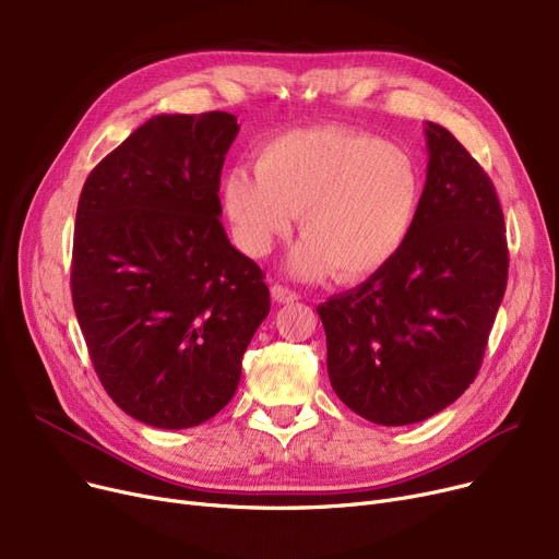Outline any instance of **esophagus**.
Wrapping results in <instances>:
<instances>
[{
  "instance_id": "obj_1",
  "label": "esophagus",
  "mask_w": 559,
  "mask_h": 559,
  "mask_svg": "<svg viewBox=\"0 0 559 559\" xmlns=\"http://www.w3.org/2000/svg\"><path fill=\"white\" fill-rule=\"evenodd\" d=\"M272 297H274L276 304H295L299 299V295H297L295 289H289V287L278 285V283L272 285Z\"/></svg>"
}]
</instances>
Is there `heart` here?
Returning a JSON list of instances; mask_svg holds the SVG:
<instances>
[{
    "label": "heart",
    "instance_id": "obj_1",
    "mask_svg": "<svg viewBox=\"0 0 559 559\" xmlns=\"http://www.w3.org/2000/svg\"><path fill=\"white\" fill-rule=\"evenodd\" d=\"M424 181L403 146L346 127L287 131L262 146L255 171L233 167L222 205L238 247L267 255L299 213L304 238L287 260L299 278L333 270L360 281L388 264L413 230Z\"/></svg>",
    "mask_w": 559,
    "mask_h": 559
}]
</instances>
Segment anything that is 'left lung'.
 <instances>
[{"label": "left lung", "mask_w": 559, "mask_h": 559, "mask_svg": "<svg viewBox=\"0 0 559 559\" xmlns=\"http://www.w3.org/2000/svg\"><path fill=\"white\" fill-rule=\"evenodd\" d=\"M428 171L417 222L365 283L317 308L329 378L356 415L424 421L474 383L508 285L501 203L485 169L426 122Z\"/></svg>", "instance_id": "obj_1"}]
</instances>
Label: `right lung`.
Here are the masks:
<instances>
[{
	"label": "right lung",
	"mask_w": 559,
	"mask_h": 559,
	"mask_svg": "<svg viewBox=\"0 0 559 559\" xmlns=\"http://www.w3.org/2000/svg\"><path fill=\"white\" fill-rule=\"evenodd\" d=\"M238 117L156 115L87 176L76 209L72 304L108 396L146 426L215 417L270 314L258 264L219 222Z\"/></svg>",
	"instance_id": "add662e5"
}]
</instances>
